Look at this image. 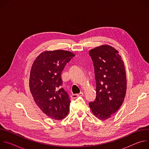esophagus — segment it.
I'll return each mask as SVG.
<instances>
[{
	"instance_id": "34e87169",
	"label": "esophagus",
	"mask_w": 149,
	"mask_h": 149,
	"mask_svg": "<svg viewBox=\"0 0 149 149\" xmlns=\"http://www.w3.org/2000/svg\"><path fill=\"white\" fill-rule=\"evenodd\" d=\"M83 95H84V93H83L82 92H81L80 93L77 94H72V95H71V98H76L77 97L82 96Z\"/></svg>"
}]
</instances>
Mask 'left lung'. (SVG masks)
<instances>
[{"mask_svg":"<svg viewBox=\"0 0 149 149\" xmlns=\"http://www.w3.org/2000/svg\"><path fill=\"white\" fill-rule=\"evenodd\" d=\"M94 67L96 98L89 103L94 115L107 120L120 109L125 95L126 74L118 51L108 45L89 51Z\"/></svg>","mask_w":149,"mask_h":149,"instance_id":"left-lung-1","label":"left lung"}]
</instances>
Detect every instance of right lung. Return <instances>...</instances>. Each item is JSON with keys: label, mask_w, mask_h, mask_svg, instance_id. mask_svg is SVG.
Wrapping results in <instances>:
<instances>
[{"label": "right lung", "mask_w": 149, "mask_h": 149, "mask_svg": "<svg viewBox=\"0 0 149 149\" xmlns=\"http://www.w3.org/2000/svg\"><path fill=\"white\" fill-rule=\"evenodd\" d=\"M74 56L68 51H47L40 54L32 65L31 93L38 107L52 119L61 120L69 113L71 100L61 88V73Z\"/></svg>", "instance_id": "right-lung-1"}]
</instances>
